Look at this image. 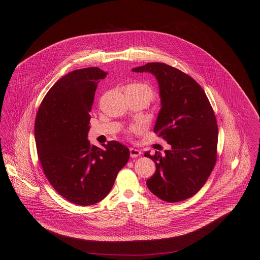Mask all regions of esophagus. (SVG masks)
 Here are the masks:
<instances>
[{
	"label": "esophagus",
	"mask_w": 260,
	"mask_h": 260,
	"mask_svg": "<svg viewBox=\"0 0 260 260\" xmlns=\"http://www.w3.org/2000/svg\"><path fill=\"white\" fill-rule=\"evenodd\" d=\"M129 153H131V157H132V158H136V157H138V156L141 155V152L136 148L129 149Z\"/></svg>",
	"instance_id": "esophagus-1"
}]
</instances>
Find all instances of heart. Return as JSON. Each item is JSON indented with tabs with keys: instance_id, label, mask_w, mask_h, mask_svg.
Here are the masks:
<instances>
[{
	"instance_id": "obj_1",
	"label": "heart",
	"mask_w": 260,
	"mask_h": 260,
	"mask_svg": "<svg viewBox=\"0 0 260 260\" xmlns=\"http://www.w3.org/2000/svg\"><path fill=\"white\" fill-rule=\"evenodd\" d=\"M125 88H129L138 93H141L142 95H144L147 99L149 102L155 96V92H154L153 88L144 83H133V84L127 85Z\"/></svg>"
}]
</instances>
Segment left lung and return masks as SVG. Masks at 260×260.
I'll list each match as a JSON object with an SVG mask.
<instances>
[{
  "label": "left lung",
  "mask_w": 260,
  "mask_h": 260,
  "mask_svg": "<svg viewBox=\"0 0 260 260\" xmlns=\"http://www.w3.org/2000/svg\"><path fill=\"white\" fill-rule=\"evenodd\" d=\"M134 72L155 75L161 108L154 133L172 148L164 154L145 152L156 164L146 181L149 190L169 203L194 196L205 185L217 159L218 127L204 89L189 75L161 62H149Z\"/></svg>",
  "instance_id": "1"
}]
</instances>
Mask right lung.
I'll return each instance as SVG.
<instances>
[{
    "instance_id": "obj_1",
    "label": "right lung",
    "mask_w": 260,
    "mask_h": 260,
    "mask_svg": "<svg viewBox=\"0 0 260 260\" xmlns=\"http://www.w3.org/2000/svg\"><path fill=\"white\" fill-rule=\"evenodd\" d=\"M106 74L88 67L63 76L43 99L35 121L38 158L46 177L60 196L82 207L105 198L129 159V150L118 141L100 149L87 140L94 93Z\"/></svg>"
}]
</instances>
